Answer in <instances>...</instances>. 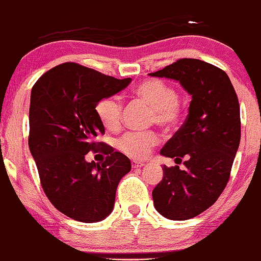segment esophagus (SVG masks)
Listing matches in <instances>:
<instances>
[{
    "label": "esophagus",
    "mask_w": 261,
    "mask_h": 261,
    "mask_svg": "<svg viewBox=\"0 0 261 261\" xmlns=\"http://www.w3.org/2000/svg\"><path fill=\"white\" fill-rule=\"evenodd\" d=\"M145 163L140 162V161H132V167L133 168H138V167H143Z\"/></svg>",
    "instance_id": "esophagus-1"
}]
</instances>
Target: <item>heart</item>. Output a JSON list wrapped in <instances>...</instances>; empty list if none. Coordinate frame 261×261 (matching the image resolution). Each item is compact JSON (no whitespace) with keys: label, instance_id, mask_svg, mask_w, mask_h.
<instances>
[{"label":"heart","instance_id":"obj_1","mask_svg":"<svg viewBox=\"0 0 261 261\" xmlns=\"http://www.w3.org/2000/svg\"><path fill=\"white\" fill-rule=\"evenodd\" d=\"M134 95L152 109L151 121L165 128H172L181 118L182 106L175 88L162 80L151 79L141 82L134 88ZM98 118L106 129L114 130L121 123L122 102L117 95L100 99L95 105ZM160 141L153 130L127 132L117 140L118 150L133 159H145Z\"/></svg>","mask_w":261,"mask_h":261}]
</instances>
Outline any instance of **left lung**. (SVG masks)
Here are the masks:
<instances>
[{"label":"left lung","mask_w":261,"mask_h":261,"mask_svg":"<svg viewBox=\"0 0 261 261\" xmlns=\"http://www.w3.org/2000/svg\"><path fill=\"white\" fill-rule=\"evenodd\" d=\"M149 75L179 81L192 95L185 122L161 150L180 162L185 157V169L163 166V179L152 191L161 215L188 220L213 205L226 188L241 139L239 98L226 72L198 59H179Z\"/></svg>","instance_id":"1"}]
</instances>
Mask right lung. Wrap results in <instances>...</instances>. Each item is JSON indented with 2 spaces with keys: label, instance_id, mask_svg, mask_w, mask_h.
Instances as JSON below:
<instances>
[{
  "label": "right lung",
  "instance_id": "obj_1",
  "mask_svg": "<svg viewBox=\"0 0 261 261\" xmlns=\"http://www.w3.org/2000/svg\"><path fill=\"white\" fill-rule=\"evenodd\" d=\"M130 81L64 63L44 72L32 87L30 152L50 203L73 220L105 219L114 208L118 182L132 168L127 156L96 141L105 128L95 112L96 102ZM89 150L102 152L106 161L87 163Z\"/></svg>",
  "mask_w": 261,
  "mask_h": 261
}]
</instances>
